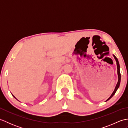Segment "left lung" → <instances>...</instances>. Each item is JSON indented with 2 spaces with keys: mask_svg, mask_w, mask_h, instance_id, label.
<instances>
[{
  "mask_svg": "<svg viewBox=\"0 0 128 128\" xmlns=\"http://www.w3.org/2000/svg\"><path fill=\"white\" fill-rule=\"evenodd\" d=\"M113 56L114 58V59L116 60V67H117V74H118V82H117V84H116V88H114V91L113 92V93L112 94L110 95V96L109 98H108L107 100H106V102L107 101V100H110L111 98H112L113 96V95L116 94V90H117L118 88H119V85H120V80H121V75H120V66H119V63L118 60L117 58H116V57L114 55V54H113Z\"/></svg>",
  "mask_w": 128,
  "mask_h": 128,
  "instance_id": "8db88e82",
  "label": "left lung"
}]
</instances>
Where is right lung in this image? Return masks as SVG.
I'll return each instance as SVG.
<instances>
[{"label":"right lung","mask_w":128,"mask_h":128,"mask_svg":"<svg viewBox=\"0 0 128 128\" xmlns=\"http://www.w3.org/2000/svg\"><path fill=\"white\" fill-rule=\"evenodd\" d=\"M12 96H13V97H14V98H15V99H16V100H18V99H17V98H16V97H15V96H14V95H13V94H12ZM18 101H19V100H18Z\"/></svg>","instance_id":"obj_1"}]
</instances>
